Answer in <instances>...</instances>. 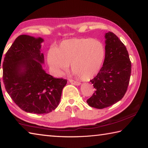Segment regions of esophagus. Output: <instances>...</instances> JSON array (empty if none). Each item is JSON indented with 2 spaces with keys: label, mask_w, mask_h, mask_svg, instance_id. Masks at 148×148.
<instances>
[{
  "label": "esophagus",
  "mask_w": 148,
  "mask_h": 148,
  "mask_svg": "<svg viewBox=\"0 0 148 148\" xmlns=\"http://www.w3.org/2000/svg\"><path fill=\"white\" fill-rule=\"evenodd\" d=\"M69 82L73 85H76V86H79V85L81 84V83H79V82L74 81L73 79H69Z\"/></svg>",
  "instance_id": "obj_1"
}]
</instances>
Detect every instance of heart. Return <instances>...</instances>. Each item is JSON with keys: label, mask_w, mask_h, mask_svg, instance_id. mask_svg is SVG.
Masks as SVG:
<instances>
[{"label": "heart", "mask_w": 148, "mask_h": 148, "mask_svg": "<svg viewBox=\"0 0 148 148\" xmlns=\"http://www.w3.org/2000/svg\"><path fill=\"white\" fill-rule=\"evenodd\" d=\"M105 48L101 42L92 38H73L62 41L59 48L50 51L47 62L57 76L69 69L75 76L87 81L99 73L103 64Z\"/></svg>", "instance_id": "heart-1"}]
</instances>
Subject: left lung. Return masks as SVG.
<instances>
[{
  "mask_svg": "<svg viewBox=\"0 0 148 148\" xmlns=\"http://www.w3.org/2000/svg\"><path fill=\"white\" fill-rule=\"evenodd\" d=\"M103 66L93 79L95 92L87 100L97 109L109 107L119 101L126 92L131 73V62L126 47L112 32L105 34Z\"/></svg>",
  "mask_w": 148,
  "mask_h": 148,
  "instance_id": "obj_1",
  "label": "left lung"
}]
</instances>
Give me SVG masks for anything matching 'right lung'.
Instances as JSON below:
<instances>
[{
	"mask_svg": "<svg viewBox=\"0 0 148 148\" xmlns=\"http://www.w3.org/2000/svg\"><path fill=\"white\" fill-rule=\"evenodd\" d=\"M43 42L40 37L20 35L6 52L2 64L7 92L28 113L42 114L54 110L67 83L66 79L55 78L42 69L44 57L40 49Z\"/></svg>",
	"mask_w": 148,
	"mask_h": 148,
	"instance_id": "obj_1",
	"label": "right lung"
}]
</instances>
